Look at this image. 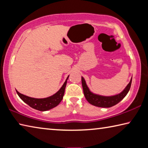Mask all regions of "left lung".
I'll return each instance as SVG.
<instances>
[{"label":"left lung","mask_w":148,"mask_h":148,"mask_svg":"<svg viewBox=\"0 0 148 148\" xmlns=\"http://www.w3.org/2000/svg\"><path fill=\"white\" fill-rule=\"evenodd\" d=\"M132 83V77L131 81L127 85V87L123 89V91L120 93L114 95V96H102L97 94H95L90 91L89 87H87L86 82L83 77H82V84L83 87L84 93L85 97L90 104L93 106L101 108H110L117 104L126 96L128 93L130 88H131Z\"/></svg>","instance_id":"1"}]
</instances>
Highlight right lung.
Segmentation results:
<instances>
[{
    "label": "right lung",
    "instance_id": "obj_1",
    "mask_svg": "<svg viewBox=\"0 0 148 148\" xmlns=\"http://www.w3.org/2000/svg\"><path fill=\"white\" fill-rule=\"evenodd\" d=\"M69 77V76L67 77L66 81L64 82V83L61 87V89H60L56 93H55L54 95H52V96L47 97V98H32V97L26 96V95L20 93V92H19L17 91H16V92L17 95H18V96L20 97V99H21L24 102H25L26 104H28L29 106L32 108L42 112L47 111V110L52 109L57 106L62 101V99L63 98L64 96L65 87H66L67 79H68Z\"/></svg>",
    "mask_w": 148,
    "mask_h": 148
}]
</instances>
